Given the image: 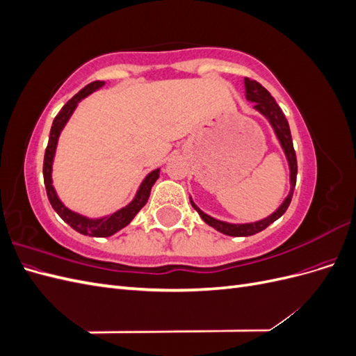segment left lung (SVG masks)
Returning a JSON list of instances; mask_svg holds the SVG:
<instances>
[{
	"mask_svg": "<svg viewBox=\"0 0 356 356\" xmlns=\"http://www.w3.org/2000/svg\"><path fill=\"white\" fill-rule=\"evenodd\" d=\"M245 95L246 99L255 102V110L260 111L263 115H266L268 118V122L273 126L275 134L281 143L284 152L286 154L288 163H289V170H291V191L289 195L286 196V199L284 200V203L281 207L277 208V211H275L270 217H267L261 221L257 222H251V224H229L224 221H218L209 215H207L204 212H202L195 203L191 202L193 208H195L199 215L202 217V220L209 224L211 227L217 229L218 232L227 234V236H252L255 233H260L261 230H264L266 227H268L272 222H275L277 218H281L282 215L285 213V211L288 209L291 199H293V193H294V187L297 182V157H296V152H294V145H293V138H291V131H289V124L288 120L285 118V114L282 113L281 106L276 104V101L273 99V96L268 93V90L263 86L255 81L245 77Z\"/></svg>",
	"mask_w": 356,
	"mask_h": 356,
	"instance_id": "obj_1",
	"label": "left lung"
}]
</instances>
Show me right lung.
<instances>
[{
    "label": "right lung",
    "mask_w": 356,
    "mask_h": 356,
    "mask_svg": "<svg viewBox=\"0 0 356 356\" xmlns=\"http://www.w3.org/2000/svg\"><path fill=\"white\" fill-rule=\"evenodd\" d=\"M101 86H104V81H92L90 84L84 86L77 95H74L72 98L62 106V110L58 113L55 120H53V124L50 129V136H49V144L44 153V163H42V177H44V186H46L47 197L51 208L55 209L59 217L67 224H70L75 232H79L84 236H95V238H106V236H111L115 232L126 227V225L134 220L135 215L144 208V204L149 197V191H152V187L154 186V182L159 178V169L149 172L147 178L143 181L141 187H139L135 199L129 203L126 208H122L120 211H117L108 215V217L99 218V220H89L70 211L68 208L63 207L62 202L56 196V191L51 186V163H53V157H55V149H56L60 131L68 122V118L71 117L77 104L83 98H86V96L95 92L96 89H99Z\"/></svg>",
    "instance_id": "add662e5"
}]
</instances>
